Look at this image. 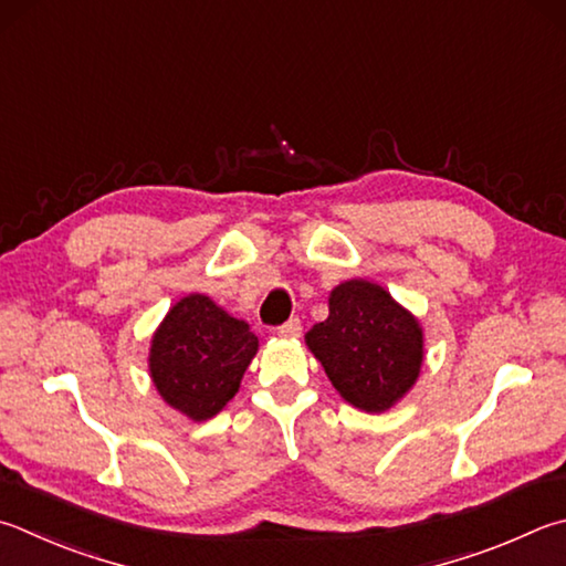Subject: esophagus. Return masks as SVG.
Instances as JSON below:
<instances>
[{
    "mask_svg": "<svg viewBox=\"0 0 566 566\" xmlns=\"http://www.w3.org/2000/svg\"><path fill=\"white\" fill-rule=\"evenodd\" d=\"M276 334L284 336V338H296L302 334V322H300V318H290V322L276 328Z\"/></svg>",
    "mask_w": 566,
    "mask_h": 566,
    "instance_id": "obj_1",
    "label": "esophagus"
}]
</instances>
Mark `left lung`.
Instances as JSON below:
<instances>
[{
  "label": "left lung",
  "instance_id": "8db88e82",
  "mask_svg": "<svg viewBox=\"0 0 566 566\" xmlns=\"http://www.w3.org/2000/svg\"><path fill=\"white\" fill-rule=\"evenodd\" d=\"M306 346L354 408L384 413L418 381L423 328L384 286L348 280L328 294V318L306 332Z\"/></svg>",
  "mask_w": 566,
  "mask_h": 566
}]
</instances>
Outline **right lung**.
<instances>
[{"mask_svg":"<svg viewBox=\"0 0 566 566\" xmlns=\"http://www.w3.org/2000/svg\"><path fill=\"white\" fill-rule=\"evenodd\" d=\"M250 324L205 294L170 306L153 334L148 368L158 394L190 420H208L228 406L256 354Z\"/></svg>","mask_w":566,"mask_h":566,"instance_id":"right-lung-1","label":"right lung"}]
</instances>
